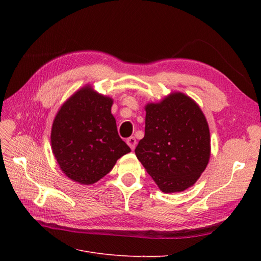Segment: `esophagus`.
Segmentation results:
<instances>
[{
    "label": "esophagus",
    "mask_w": 261,
    "mask_h": 261,
    "mask_svg": "<svg viewBox=\"0 0 261 261\" xmlns=\"http://www.w3.org/2000/svg\"><path fill=\"white\" fill-rule=\"evenodd\" d=\"M126 143H127V145L130 147L132 150H134V149H135V147H136L137 141H136V138H135V137L132 136V137L127 138V140H126Z\"/></svg>",
    "instance_id": "1"
}]
</instances>
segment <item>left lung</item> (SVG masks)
I'll return each mask as SVG.
<instances>
[{
	"label": "left lung",
	"instance_id": "obj_1",
	"mask_svg": "<svg viewBox=\"0 0 261 261\" xmlns=\"http://www.w3.org/2000/svg\"><path fill=\"white\" fill-rule=\"evenodd\" d=\"M138 160L163 193L193 186L210 159V132L199 106L181 92L148 103Z\"/></svg>",
	"mask_w": 261,
	"mask_h": 261
}]
</instances>
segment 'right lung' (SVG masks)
<instances>
[{
    "label": "right lung",
    "mask_w": 261,
    "mask_h": 261,
    "mask_svg": "<svg viewBox=\"0 0 261 261\" xmlns=\"http://www.w3.org/2000/svg\"><path fill=\"white\" fill-rule=\"evenodd\" d=\"M112 105L111 98L88 85L69 97L55 115L52 152L63 173L77 183H96L130 151L117 134Z\"/></svg>",
    "instance_id": "add662e5"
}]
</instances>
